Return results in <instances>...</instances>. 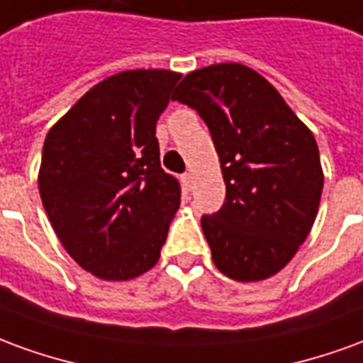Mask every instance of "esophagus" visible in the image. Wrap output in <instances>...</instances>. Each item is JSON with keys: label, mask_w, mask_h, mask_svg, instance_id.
<instances>
[{"label": "esophagus", "mask_w": 363, "mask_h": 363, "mask_svg": "<svg viewBox=\"0 0 363 363\" xmlns=\"http://www.w3.org/2000/svg\"><path fill=\"white\" fill-rule=\"evenodd\" d=\"M181 182H182V186H184V189L190 190V189H192V184H194V177H192L190 173H184L181 177Z\"/></svg>", "instance_id": "obj_1"}]
</instances>
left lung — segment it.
Here are the masks:
<instances>
[{"label":"left lung","instance_id":"left-lung-1","mask_svg":"<svg viewBox=\"0 0 363 363\" xmlns=\"http://www.w3.org/2000/svg\"><path fill=\"white\" fill-rule=\"evenodd\" d=\"M173 101L200 114L220 155L225 202L202 216L213 264L231 280H267L294 259L319 212L325 177L311 130L243 64L190 72Z\"/></svg>","mask_w":363,"mask_h":363}]
</instances>
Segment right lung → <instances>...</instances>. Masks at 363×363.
Instances as JSON below:
<instances>
[{
    "mask_svg": "<svg viewBox=\"0 0 363 363\" xmlns=\"http://www.w3.org/2000/svg\"><path fill=\"white\" fill-rule=\"evenodd\" d=\"M179 79L167 69L111 75L44 140V210L67 255L101 280H132L161 257L181 184L161 169L155 124Z\"/></svg>",
    "mask_w": 363,
    "mask_h": 363,
    "instance_id": "add662e5",
    "label": "right lung"
}]
</instances>
